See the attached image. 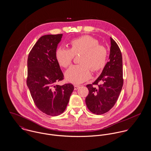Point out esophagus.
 Wrapping results in <instances>:
<instances>
[{
    "label": "esophagus",
    "instance_id": "obj_1",
    "mask_svg": "<svg viewBox=\"0 0 151 151\" xmlns=\"http://www.w3.org/2000/svg\"><path fill=\"white\" fill-rule=\"evenodd\" d=\"M80 88V86L79 85H75L74 86V90H77Z\"/></svg>",
    "mask_w": 151,
    "mask_h": 151
}]
</instances>
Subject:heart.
I'll return each instance as SVG.
<instances>
[{
	"mask_svg": "<svg viewBox=\"0 0 151 151\" xmlns=\"http://www.w3.org/2000/svg\"><path fill=\"white\" fill-rule=\"evenodd\" d=\"M70 49L58 47L55 53L56 60L61 67L66 68L71 65L74 55L81 54L79 58L80 65L70 67L65 73L67 81L80 84L91 77V68L95 71H99L105 66L108 51L106 48L99 45L98 41L89 35H83L72 40L69 43Z\"/></svg>",
	"mask_w": 151,
	"mask_h": 151,
	"instance_id": "obj_1",
	"label": "heart"
}]
</instances>
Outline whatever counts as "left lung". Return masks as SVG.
Instances as JSON below:
<instances>
[{
	"label": "left lung",
	"instance_id": "8db88e82",
	"mask_svg": "<svg viewBox=\"0 0 151 151\" xmlns=\"http://www.w3.org/2000/svg\"><path fill=\"white\" fill-rule=\"evenodd\" d=\"M109 59L98 78L92 84L86 86L89 90L86 99V106L96 114H104L113 107L123 85L122 53L111 37ZM99 82L100 85L97 84ZM93 85L98 86L95 87Z\"/></svg>",
	"mask_w": 151,
	"mask_h": 151
}]
</instances>
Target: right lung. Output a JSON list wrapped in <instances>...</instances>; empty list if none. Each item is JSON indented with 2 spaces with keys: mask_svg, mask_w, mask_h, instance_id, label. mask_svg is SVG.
<instances>
[{
  "mask_svg": "<svg viewBox=\"0 0 151 151\" xmlns=\"http://www.w3.org/2000/svg\"><path fill=\"white\" fill-rule=\"evenodd\" d=\"M63 34L41 37L29 53L27 85L32 99L44 113L56 116L62 114L74 87L71 84L55 86L63 79L55 53Z\"/></svg>",
  "mask_w": 151,
  "mask_h": 151,
  "instance_id": "1",
  "label": "right lung"
}]
</instances>
